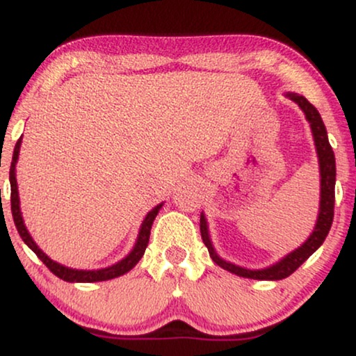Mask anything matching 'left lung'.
<instances>
[{
	"instance_id": "obj_1",
	"label": "left lung",
	"mask_w": 356,
	"mask_h": 356,
	"mask_svg": "<svg viewBox=\"0 0 356 356\" xmlns=\"http://www.w3.org/2000/svg\"><path fill=\"white\" fill-rule=\"evenodd\" d=\"M289 99L295 100L300 105L301 110L306 113V118L312 124L313 137H314V145L318 150V159H320V172H321V201H320V214H318L316 226H314L313 234L309 236L308 241L301 248H298L296 251L289 252L284 259H281L280 263H276L275 266L266 268V269H246L239 268L236 264L226 263L224 259L216 254L214 248H212L209 234H207V226L206 219L201 214V236L204 244H206L207 251L218 266L227 271L234 273V275L243 276V277H251V280H284L289 275L296 271L301 264L308 259L309 256L321 246L323 241L328 236L330 227H332L333 216H334V181H337V165H334V154L332 145L328 142V136H326L325 124H323L320 112L305 99L303 95H296V93H289Z\"/></svg>"
}]
</instances>
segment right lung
I'll return each instance as SVG.
<instances>
[{
	"label": "right lung",
	"mask_w": 356,
	"mask_h": 356,
	"mask_svg": "<svg viewBox=\"0 0 356 356\" xmlns=\"http://www.w3.org/2000/svg\"><path fill=\"white\" fill-rule=\"evenodd\" d=\"M19 145H22V137L18 138L15 145V152H13V161H11V167H10V184H11V214H13V220H15V226L18 229L19 236L24 241L28 248L35 252L36 256L42 259V263L47 266L55 276H58L60 280L68 281V283H95V281H107L112 280V277H117L120 275H125L127 271H130L136 264L140 261V257L144 256L147 244H149V238H150V229H152V222L155 219V216L159 214V209L162 207V204H159L157 207H154L152 211L147 214V218L142 222L140 232H138V239L136 248L134 251L130 252L125 259H122L120 263L113 264V266L105 268V269H99V271H79V269H70V268H65L61 264L55 263L48 257L44 252L35 244V241L31 239V236L28 234L26 227L23 224V218H22V212H19V199H18V187H16V175H15V165L16 161H18V154H19Z\"/></svg>",
	"instance_id": "right-lung-1"
}]
</instances>
